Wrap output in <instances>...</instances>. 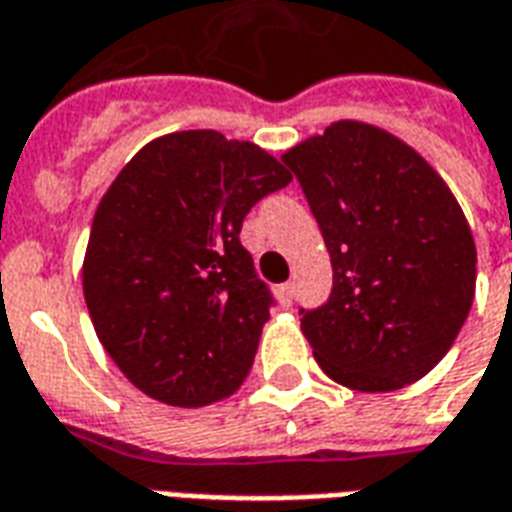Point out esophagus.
I'll list each match as a JSON object with an SVG mask.
<instances>
[{
	"label": "esophagus",
	"instance_id": "esophagus-1",
	"mask_svg": "<svg viewBox=\"0 0 512 512\" xmlns=\"http://www.w3.org/2000/svg\"><path fill=\"white\" fill-rule=\"evenodd\" d=\"M276 295H279V304L290 306L293 304V285H282L276 290Z\"/></svg>",
	"mask_w": 512,
	"mask_h": 512
}]
</instances>
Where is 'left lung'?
I'll return each instance as SVG.
<instances>
[{"mask_svg":"<svg viewBox=\"0 0 512 512\" xmlns=\"http://www.w3.org/2000/svg\"><path fill=\"white\" fill-rule=\"evenodd\" d=\"M282 162L331 255V298L301 309L320 369L363 393L426 377L456 342L478 276L475 238L448 184L404 140L352 119Z\"/></svg>","mask_w":512,"mask_h":512,"instance_id":"obj_1","label":"left lung"}]
</instances>
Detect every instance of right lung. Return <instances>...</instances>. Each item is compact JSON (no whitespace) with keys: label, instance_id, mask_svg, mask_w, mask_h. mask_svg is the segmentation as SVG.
Returning a JSON list of instances; mask_svg holds the SVG:
<instances>
[{"label":"right lung","instance_id":"obj_1","mask_svg":"<svg viewBox=\"0 0 512 512\" xmlns=\"http://www.w3.org/2000/svg\"><path fill=\"white\" fill-rule=\"evenodd\" d=\"M293 176L249 140L217 130L151 140L94 211L83 298L121 374L170 407L241 388L271 293L238 233L249 208Z\"/></svg>","mask_w":512,"mask_h":512}]
</instances>
